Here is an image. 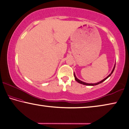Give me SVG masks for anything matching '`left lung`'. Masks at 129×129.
I'll return each instance as SVG.
<instances>
[{
  "mask_svg": "<svg viewBox=\"0 0 129 129\" xmlns=\"http://www.w3.org/2000/svg\"><path fill=\"white\" fill-rule=\"evenodd\" d=\"M115 66H114V68H113V70H112V72H111V74H109V75L107 77V78H105V79H104L103 80H102L101 81H100V82H98V83H85V82H82V81H81V80H80L79 79H78L76 78V75H75V73H74L75 79V80H76V82H78V83H80V84H84V85H86V86H95V85H97V84H100V83H101L102 82H103L104 81H105V80H106L107 78H108L111 75V74H112L113 72H114V70H115Z\"/></svg>",
  "mask_w": 129,
  "mask_h": 129,
  "instance_id": "obj_1",
  "label": "left lung"
}]
</instances>
